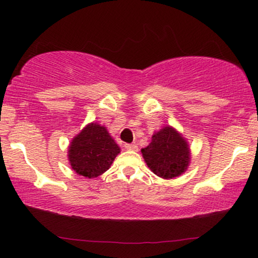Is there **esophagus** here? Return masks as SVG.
Segmentation results:
<instances>
[{
  "label": "esophagus",
  "instance_id": "esophagus-1",
  "mask_svg": "<svg viewBox=\"0 0 258 258\" xmlns=\"http://www.w3.org/2000/svg\"><path fill=\"white\" fill-rule=\"evenodd\" d=\"M124 148H125L126 150L136 151L137 150V144H135V143H126V144H124Z\"/></svg>",
  "mask_w": 258,
  "mask_h": 258
}]
</instances>
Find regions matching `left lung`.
Segmentation results:
<instances>
[{"label":"left lung","mask_w":258,"mask_h":258,"mask_svg":"<svg viewBox=\"0 0 258 258\" xmlns=\"http://www.w3.org/2000/svg\"><path fill=\"white\" fill-rule=\"evenodd\" d=\"M141 151L150 170L165 179L183 174L190 163L188 142L170 125L155 133L149 146Z\"/></svg>","instance_id":"1"}]
</instances>
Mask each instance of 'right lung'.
I'll return each mask as SVG.
<instances>
[{
    "label": "right lung",
    "mask_w": 258,
    "mask_h": 258,
    "mask_svg": "<svg viewBox=\"0 0 258 258\" xmlns=\"http://www.w3.org/2000/svg\"><path fill=\"white\" fill-rule=\"evenodd\" d=\"M119 151L121 149L109 135L107 128L93 122L72 140L68 160L74 171L84 177L94 178L110 168Z\"/></svg>",
    "instance_id": "right-lung-1"
}]
</instances>
